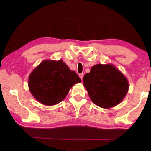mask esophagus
Returning <instances> with one entry per match:
<instances>
[{"label": "esophagus", "instance_id": "esophagus-1", "mask_svg": "<svg viewBox=\"0 0 151 151\" xmlns=\"http://www.w3.org/2000/svg\"><path fill=\"white\" fill-rule=\"evenodd\" d=\"M79 76H80V78H81V79L82 80V79H83V77H84V74H83V73L79 74Z\"/></svg>", "mask_w": 151, "mask_h": 151}]
</instances>
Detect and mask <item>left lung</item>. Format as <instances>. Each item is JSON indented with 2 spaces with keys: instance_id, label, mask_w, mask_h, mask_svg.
<instances>
[{
  "instance_id": "left-lung-1",
  "label": "left lung",
  "mask_w": 151,
  "mask_h": 151,
  "mask_svg": "<svg viewBox=\"0 0 151 151\" xmlns=\"http://www.w3.org/2000/svg\"><path fill=\"white\" fill-rule=\"evenodd\" d=\"M84 86L91 101L98 106L108 109L123 100L129 83L123 73L112 64H97L84 76Z\"/></svg>"
}]
</instances>
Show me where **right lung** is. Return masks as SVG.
I'll return each mask as SVG.
<instances>
[{
	"label": "right lung",
	"instance_id": "1",
	"mask_svg": "<svg viewBox=\"0 0 151 151\" xmlns=\"http://www.w3.org/2000/svg\"><path fill=\"white\" fill-rule=\"evenodd\" d=\"M81 82L63 60L43 61L30 74L28 88L36 100L46 106L60 103L73 86Z\"/></svg>",
	"mask_w": 151,
	"mask_h": 151
}]
</instances>
